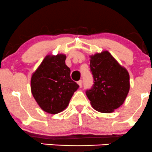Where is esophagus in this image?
<instances>
[{
    "mask_svg": "<svg viewBox=\"0 0 152 152\" xmlns=\"http://www.w3.org/2000/svg\"><path fill=\"white\" fill-rule=\"evenodd\" d=\"M77 83H78V85H79V87H82V80H79Z\"/></svg>",
    "mask_w": 152,
    "mask_h": 152,
    "instance_id": "34e87169",
    "label": "esophagus"
}]
</instances>
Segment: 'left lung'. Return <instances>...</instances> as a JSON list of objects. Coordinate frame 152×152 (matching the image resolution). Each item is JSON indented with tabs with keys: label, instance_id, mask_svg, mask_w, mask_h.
Listing matches in <instances>:
<instances>
[{
	"label": "left lung",
	"instance_id": "8db88e82",
	"mask_svg": "<svg viewBox=\"0 0 152 152\" xmlns=\"http://www.w3.org/2000/svg\"><path fill=\"white\" fill-rule=\"evenodd\" d=\"M94 85L86 91L94 110L111 113L124 104L129 91V75L107 50L90 56Z\"/></svg>",
	"mask_w": 152,
	"mask_h": 152
}]
</instances>
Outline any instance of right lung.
Instances as JSON below:
<instances>
[{"label":"right lung","instance_id":"obj_1","mask_svg":"<svg viewBox=\"0 0 152 152\" xmlns=\"http://www.w3.org/2000/svg\"><path fill=\"white\" fill-rule=\"evenodd\" d=\"M66 55H48L33 73L31 90L38 105L49 114L66 109L79 85L70 79V70L65 65Z\"/></svg>","mask_w":152,"mask_h":152}]
</instances>
